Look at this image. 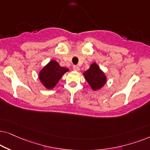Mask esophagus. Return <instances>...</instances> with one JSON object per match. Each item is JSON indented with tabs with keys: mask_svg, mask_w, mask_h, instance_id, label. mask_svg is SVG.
Listing matches in <instances>:
<instances>
[{
	"mask_svg": "<svg viewBox=\"0 0 150 150\" xmlns=\"http://www.w3.org/2000/svg\"><path fill=\"white\" fill-rule=\"evenodd\" d=\"M73 69L74 71H79V67H78V66H77V65H74L73 67Z\"/></svg>",
	"mask_w": 150,
	"mask_h": 150,
	"instance_id": "obj_1",
	"label": "esophagus"
}]
</instances>
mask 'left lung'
Masks as SVG:
<instances>
[{"label":"left lung","mask_w":150,"mask_h":150,"mask_svg":"<svg viewBox=\"0 0 150 150\" xmlns=\"http://www.w3.org/2000/svg\"><path fill=\"white\" fill-rule=\"evenodd\" d=\"M86 80L94 91L101 88L106 81L104 73L101 71L96 63L92 64L90 69L83 73Z\"/></svg>","instance_id":"obj_1"}]
</instances>
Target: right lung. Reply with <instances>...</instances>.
<instances>
[{"mask_svg":"<svg viewBox=\"0 0 150 150\" xmlns=\"http://www.w3.org/2000/svg\"><path fill=\"white\" fill-rule=\"evenodd\" d=\"M67 71V68L62 67L55 60H51L40 72L39 79L46 88L52 89Z\"/></svg>","mask_w":150,"mask_h":150,"instance_id":"1","label":"right lung"}]
</instances>
